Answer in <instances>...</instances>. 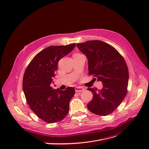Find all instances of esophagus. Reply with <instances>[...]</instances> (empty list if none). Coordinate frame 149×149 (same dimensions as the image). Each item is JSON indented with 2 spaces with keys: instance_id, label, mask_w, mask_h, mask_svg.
Masks as SVG:
<instances>
[{
  "instance_id": "esophagus-1",
  "label": "esophagus",
  "mask_w": 149,
  "mask_h": 149,
  "mask_svg": "<svg viewBox=\"0 0 149 149\" xmlns=\"http://www.w3.org/2000/svg\"><path fill=\"white\" fill-rule=\"evenodd\" d=\"M84 89L82 88H80V87H77L75 88V92L77 93H79V92H81L83 91H84Z\"/></svg>"
}]
</instances>
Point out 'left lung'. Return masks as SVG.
Segmentation results:
<instances>
[{
  "label": "left lung",
  "mask_w": 149,
  "mask_h": 149,
  "mask_svg": "<svg viewBox=\"0 0 149 149\" xmlns=\"http://www.w3.org/2000/svg\"><path fill=\"white\" fill-rule=\"evenodd\" d=\"M77 46L88 58L89 74L103 83L101 90L88 89L93 93L88 109L100 116L112 113L127 92L129 70L126 61L112 46L102 41L90 40L77 43Z\"/></svg>",
  "instance_id": "8db88e82"
}]
</instances>
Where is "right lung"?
I'll return each mask as SVG.
<instances>
[{
	"instance_id": "1",
	"label": "right lung",
	"mask_w": 149,
	"mask_h": 149,
	"mask_svg": "<svg viewBox=\"0 0 149 149\" xmlns=\"http://www.w3.org/2000/svg\"><path fill=\"white\" fill-rule=\"evenodd\" d=\"M75 43L51 46L38 52L27 66L23 78L26 102L36 115L48 123L63 120L69 112L75 89H54L51 86L58 61L72 51Z\"/></svg>"
}]
</instances>
